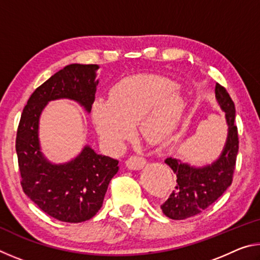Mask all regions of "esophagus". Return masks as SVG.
I'll return each mask as SVG.
<instances>
[{
  "mask_svg": "<svg viewBox=\"0 0 260 260\" xmlns=\"http://www.w3.org/2000/svg\"><path fill=\"white\" fill-rule=\"evenodd\" d=\"M146 164H147V160L144 159V158L139 157V156H132L126 161L127 167H128L129 170H134V171L143 169Z\"/></svg>",
  "mask_w": 260,
  "mask_h": 260,
  "instance_id": "obj_1",
  "label": "esophagus"
}]
</instances>
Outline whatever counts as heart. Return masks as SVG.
I'll list each match as a JSON object with an SVG mask.
<instances>
[{
    "instance_id": "b5f03b06",
    "label": "heart",
    "mask_w": 260,
    "mask_h": 260,
    "mask_svg": "<svg viewBox=\"0 0 260 260\" xmlns=\"http://www.w3.org/2000/svg\"><path fill=\"white\" fill-rule=\"evenodd\" d=\"M184 109L186 98L173 80L140 73L114 83L109 99H95L90 117L103 142L120 150L134 135L136 122L144 138L158 141L173 132Z\"/></svg>"
}]
</instances>
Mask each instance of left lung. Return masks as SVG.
Wrapping results in <instances>:
<instances>
[{
  "mask_svg": "<svg viewBox=\"0 0 260 260\" xmlns=\"http://www.w3.org/2000/svg\"><path fill=\"white\" fill-rule=\"evenodd\" d=\"M215 100L225 113L227 125L225 146L217 159L204 166H192L172 157L165 159L177 175V187L160 208L166 217L173 220H183L201 213L232 184L239 151V135L234 125L235 105L219 83L215 85Z\"/></svg>",
  "mask_w": 260,
  "mask_h": 260,
  "instance_id": "8db88e82",
  "label": "left lung"
}]
</instances>
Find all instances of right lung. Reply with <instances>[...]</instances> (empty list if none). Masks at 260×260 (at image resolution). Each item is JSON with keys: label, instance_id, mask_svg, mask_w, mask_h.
<instances>
[{"label": "right lung", "instance_id": "right-lung-1", "mask_svg": "<svg viewBox=\"0 0 260 260\" xmlns=\"http://www.w3.org/2000/svg\"><path fill=\"white\" fill-rule=\"evenodd\" d=\"M96 64H70L34 90L21 113L16 151L24 192L43 212L59 221L82 222L102 208L105 192L119 166L86 144L67 162L50 161L41 150L39 128L47 104L71 100L90 112L99 85Z\"/></svg>", "mask_w": 260, "mask_h": 260}]
</instances>
